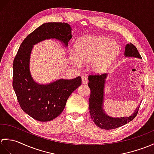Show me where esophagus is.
Listing matches in <instances>:
<instances>
[{"mask_svg": "<svg viewBox=\"0 0 154 154\" xmlns=\"http://www.w3.org/2000/svg\"><path fill=\"white\" fill-rule=\"evenodd\" d=\"M81 79H82V83H83V84H87L88 79H87V78L86 77L83 76L82 78H81Z\"/></svg>", "mask_w": 154, "mask_h": 154, "instance_id": "1", "label": "esophagus"}]
</instances>
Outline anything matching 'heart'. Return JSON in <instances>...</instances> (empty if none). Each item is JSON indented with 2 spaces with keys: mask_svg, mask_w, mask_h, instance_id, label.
I'll use <instances>...</instances> for the list:
<instances>
[{
  "mask_svg": "<svg viewBox=\"0 0 154 154\" xmlns=\"http://www.w3.org/2000/svg\"><path fill=\"white\" fill-rule=\"evenodd\" d=\"M120 54V47L112 39L100 35H87L79 38L75 44V52L69 55L77 66L81 63H89L91 71L104 73L110 67Z\"/></svg>",
  "mask_w": 154,
  "mask_h": 154,
  "instance_id": "1",
  "label": "heart"
}]
</instances>
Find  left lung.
<instances>
[{
	"label": "left lung",
	"mask_w": 154,
	"mask_h": 154,
	"mask_svg": "<svg viewBox=\"0 0 154 154\" xmlns=\"http://www.w3.org/2000/svg\"><path fill=\"white\" fill-rule=\"evenodd\" d=\"M126 57H136L142 59L141 55L135 45L132 44H127L124 50ZM107 73L102 75H91L88 77V86L91 89L89 100V112L91 119L96 125L104 130L114 129L132 121L136 116L140 104L136 107L132 115L126 117H112L105 112L104 110V87H105ZM142 87L143 85H142ZM142 102V101H141Z\"/></svg>",
	"instance_id": "1"
}]
</instances>
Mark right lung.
<instances>
[{
    "instance_id": "obj_1",
    "label": "right lung",
    "mask_w": 154,
    "mask_h": 154,
    "mask_svg": "<svg viewBox=\"0 0 154 154\" xmlns=\"http://www.w3.org/2000/svg\"><path fill=\"white\" fill-rule=\"evenodd\" d=\"M71 30L67 23H44L24 39L13 62L12 86L20 105L29 116L40 122L52 120L63 112L69 97L81 85V78L37 83L30 68L32 49L34 45L50 39L60 41L67 48L73 36Z\"/></svg>"
}]
</instances>
